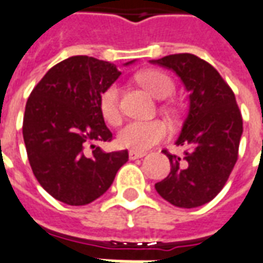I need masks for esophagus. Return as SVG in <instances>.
Segmentation results:
<instances>
[{
    "instance_id": "1",
    "label": "esophagus",
    "mask_w": 263,
    "mask_h": 263,
    "mask_svg": "<svg viewBox=\"0 0 263 263\" xmlns=\"http://www.w3.org/2000/svg\"><path fill=\"white\" fill-rule=\"evenodd\" d=\"M145 156V152H137V151H129V159L131 160H135V159H139V157Z\"/></svg>"
}]
</instances>
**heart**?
<instances>
[{"mask_svg": "<svg viewBox=\"0 0 263 263\" xmlns=\"http://www.w3.org/2000/svg\"><path fill=\"white\" fill-rule=\"evenodd\" d=\"M138 81L147 92L157 99H166L174 92L176 85L166 72L159 69H146L138 75ZM99 108L103 118L110 125H118L122 120L120 87L112 83L106 87L99 97ZM168 111L173 108L167 107ZM167 135V125L161 120H135L129 121L118 132L120 146L131 151L145 152L149 147L164 139Z\"/></svg>", "mask_w": 263, "mask_h": 263, "instance_id": "1", "label": "heart"}]
</instances>
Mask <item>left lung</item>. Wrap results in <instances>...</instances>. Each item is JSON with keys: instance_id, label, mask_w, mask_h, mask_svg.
<instances>
[{"instance_id": "8db88e82", "label": "left lung", "mask_w": 263, "mask_h": 263, "mask_svg": "<svg viewBox=\"0 0 263 263\" xmlns=\"http://www.w3.org/2000/svg\"><path fill=\"white\" fill-rule=\"evenodd\" d=\"M173 69L190 92V110L170 160V174L155 184L157 194L178 208L211 202L229 180L238 159L242 117L231 87L209 62L194 54H171L151 61Z\"/></svg>"}]
</instances>
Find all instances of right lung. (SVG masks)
Returning <instances> with one entry per match:
<instances>
[{
	"label": "right lung",
	"mask_w": 263,
	"mask_h": 263,
	"mask_svg": "<svg viewBox=\"0 0 263 263\" xmlns=\"http://www.w3.org/2000/svg\"><path fill=\"white\" fill-rule=\"evenodd\" d=\"M120 75L114 64L73 55L48 69L29 96L22 126L29 163L40 185L67 205L102 196L128 161V151L93 145L112 139L99 97Z\"/></svg>",
	"instance_id": "right-lung-1"
}]
</instances>
